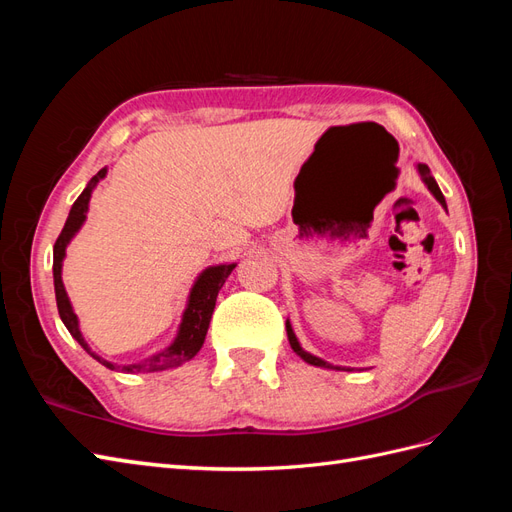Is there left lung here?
I'll list each match as a JSON object with an SVG mask.
<instances>
[{"label": "left lung", "instance_id": "8db88e82", "mask_svg": "<svg viewBox=\"0 0 512 512\" xmlns=\"http://www.w3.org/2000/svg\"><path fill=\"white\" fill-rule=\"evenodd\" d=\"M416 170H418V175H421L423 183L427 185V190H429L433 196H436L438 203L446 209V200H444V196H442V192H440V188H438L436 179L431 177V173H429V166H427V164H418V166H416ZM286 333H288L290 348H292L294 352H297L305 363H309V365H316V367H327V369H342V367L331 365V363H327L324 359H320V356H314V354H309L307 350H303V348H301V344H299L297 335H294V331H292V324H290V320H286Z\"/></svg>", "mask_w": 512, "mask_h": 512}]
</instances>
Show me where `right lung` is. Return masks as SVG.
Instances as JSON below:
<instances>
[{
    "mask_svg": "<svg viewBox=\"0 0 512 512\" xmlns=\"http://www.w3.org/2000/svg\"><path fill=\"white\" fill-rule=\"evenodd\" d=\"M108 168L104 166L102 170L89 179L87 188L81 192V196L74 200V205L68 213V220L64 230H61V235L55 241L53 247V282H55V299H57V309H59V318L61 322L66 324V329L70 331V335L76 339L83 346V350L87 354L94 356L98 363H102L108 369H117L115 363L102 359L94 350L89 348V344L85 342V337L79 329V318H76L74 309L70 305L68 299V292L64 288V280H61V267H64V258H66V247L70 245V241L76 237V232L81 230V226L87 220V211H89V200L91 194H94L96 185L106 177ZM237 267V262H230V265H213L207 267L203 273L196 277V282L188 294V305L183 309V318L179 324V331L177 337L173 339V344L168 348L151 354L149 359L145 361H138L132 365H123L121 371H128V374H149V371H162L168 367H179L185 361L194 359L198 354V350L203 348L205 344V337H207V329H209V322H211V314H213V307H215V299H218V292L224 286L226 277L232 273V269Z\"/></svg>",
    "mask_w": 512,
    "mask_h": 512,
    "instance_id": "right-lung-1",
    "label": "right lung"
}]
</instances>
